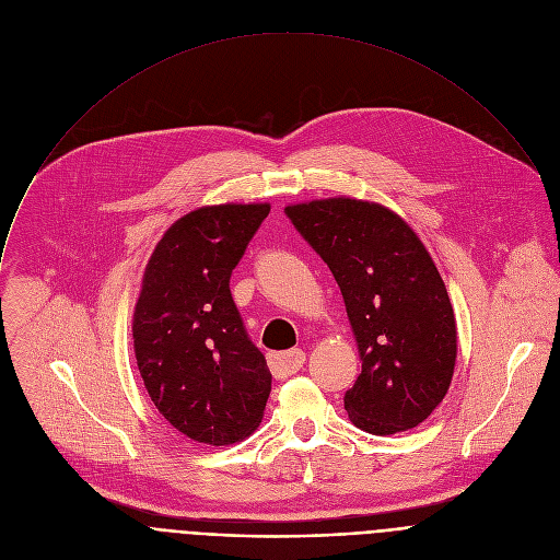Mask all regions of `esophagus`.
<instances>
[{"label": "esophagus", "mask_w": 560, "mask_h": 560, "mask_svg": "<svg viewBox=\"0 0 560 560\" xmlns=\"http://www.w3.org/2000/svg\"><path fill=\"white\" fill-rule=\"evenodd\" d=\"M305 363V352L294 348V350H288V352H272L268 354V365H270V372L277 376V378H285V376H292L296 374Z\"/></svg>", "instance_id": "1"}]
</instances>
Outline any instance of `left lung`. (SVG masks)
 <instances>
[{
  "label": "left lung",
  "mask_w": 560,
  "mask_h": 560,
  "mask_svg": "<svg viewBox=\"0 0 560 560\" xmlns=\"http://www.w3.org/2000/svg\"><path fill=\"white\" fill-rule=\"evenodd\" d=\"M285 214L346 301L363 361L343 396L350 421L381 436L417 428L443 401L456 361L454 310L421 238L392 210L348 197Z\"/></svg>",
  "instance_id": "8db88e82"
}]
</instances>
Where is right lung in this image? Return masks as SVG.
<instances>
[{
    "instance_id": "add662e5",
    "label": "right lung",
    "mask_w": 560,
    "mask_h": 560,
    "mask_svg": "<svg viewBox=\"0 0 560 560\" xmlns=\"http://www.w3.org/2000/svg\"><path fill=\"white\" fill-rule=\"evenodd\" d=\"M268 203L206 206L156 244L132 314L143 385L175 430L206 445L250 436L272 374L230 294V275L268 217Z\"/></svg>"
}]
</instances>
